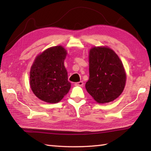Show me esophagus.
Instances as JSON below:
<instances>
[{
  "label": "esophagus",
  "mask_w": 151,
  "mask_h": 151,
  "mask_svg": "<svg viewBox=\"0 0 151 151\" xmlns=\"http://www.w3.org/2000/svg\"><path fill=\"white\" fill-rule=\"evenodd\" d=\"M75 85L78 86H83V85H84V82H83L82 81H80V82L75 83Z\"/></svg>",
  "instance_id": "1"
}]
</instances>
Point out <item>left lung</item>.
<instances>
[{"mask_svg":"<svg viewBox=\"0 0 151 151\" xmlns=\"http://www.w3.org/2000/svg\"><path fill=\"white\" fill-rule=\"evenodd\" d=\"M89 78L86 90L99 103L114 101L124 88L126 73L123 63L113 50L95 47L89 50Z\"/></svg>","mask_w":151,"mask_h":151,"instance_id":"1","label":"left lung"}]
</instances>
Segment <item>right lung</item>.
<instances>
[{"label":"right lung","mask_w":151,"mask_h":151,"mask_svg":"<svg viewBox=\"0 0 151 151\" xmlns=\"http://www.w3.org/2000/svg\"><path fill=\"white\" fill-rule=\"evenodd\" d=\"M67 51L62 46L47 49L38 55L31 67L30 85L37 97L48 103H56L70 88L64 66Z\"/></svg>","instance_id":"right-lung-1"}]
</instances>
